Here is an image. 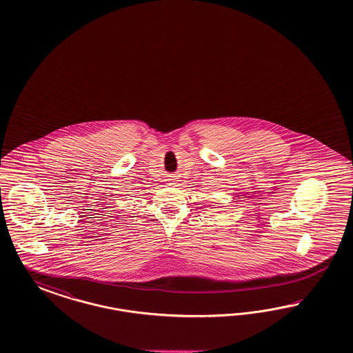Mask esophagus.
<instances>
[{"mask_svg": "<svg viewBox=\"0 0 353 353\" xmlns=\"http://www.w3.org/2000/svg\"><path fill=\"white\" fill-rule=\"evenodd\" d=\"M168 177H170V179H168V180H167V181L171 182V183H170V185H173V183H174V181H176V179H174V177H176V176H173V174H170V176H168Z\"/></svg>", "mask_w": 353, "mask_h": 353, "instance_id": "34e87169", "label": "esophagus"}]
</instances>
